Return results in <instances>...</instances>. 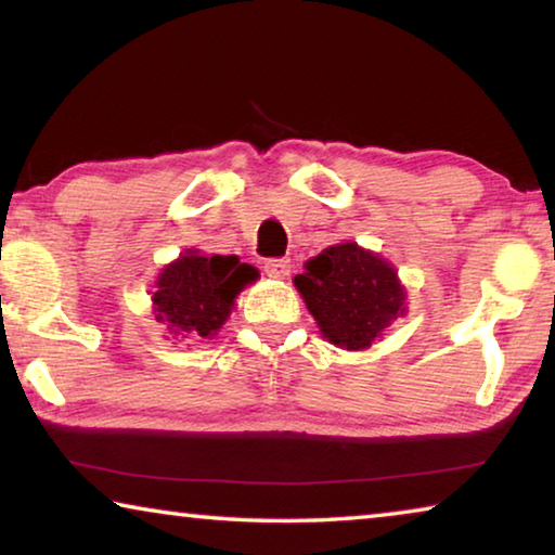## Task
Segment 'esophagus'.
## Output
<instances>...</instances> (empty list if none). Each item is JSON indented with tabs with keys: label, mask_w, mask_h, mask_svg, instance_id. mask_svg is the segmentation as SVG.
<instances>
[{
	"label": "esophagus",
	"mask_w": 555,
	"mask_h": 555,
	"mask_svg": "<svg viewBox=\"0 0 555 555\" xmlns=\"http://www.w3.org/2000/svg\"><path fill=\"white\" fill-rule=\"evenodd\" d=\"M264 271L271 279H286L291 274V259H269Z\"/></svg>",
	"instance_id": "obj_1"
}]
</instances>
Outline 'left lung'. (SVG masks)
Returning <instances> with one entry per match:
<instances>
[{
	"label": "left lung",
	"mask_w": 555,
	"mask_h": 555,
	"mask_svg": "<svg viewBox=\"0 0 555 555\" xmlns=\"http://www.w3.org/2000/svg\"><path fill=\"white\" fill-rule=\"evenodd\" d=\"M294 284L323 337L345 350H364L406 313L397 269L357 242L323 249Z\"/></svg>",
	"instance_id": "8db88e82"
}]
</instances>
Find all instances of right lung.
I'll return each instance as SVG.
<instances>
[{"instance_id":"1","label":"right lung","mask_w":555,"mask_h":555,"mask_svg":"<svg viewBox=\"0 0 555 555\" xmlns=\"http://www.w3.org/2000/svg\"><path fill=\"white\" fill-rule=\"evenodd\" d=\"M257 279V269L237 257H203L188 249L158 274L154 315L176 337H212L230 318L240 291Z\"/></svg>"}]
</instances>
